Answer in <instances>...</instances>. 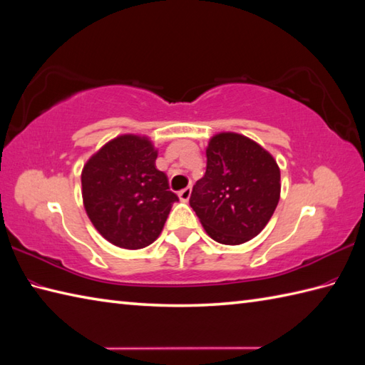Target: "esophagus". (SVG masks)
Returning <instances> with one entry per match:
<instances>
[{
  "mask_svg": "<svg viewBox=\"0 0 365 365\" xmlns=\"http://www.w3.org/2000/svg\"><path fill=\"white\" fill-rule=\"evenodd\" d=\"M179 197L182 202H188L190 197H191V188L188 186V188H183L182 191H179Z\"/></svg>",
  "mask_w": 365,
  "mask_h": 365,
  "instance_id": "1",
  "label": "esophagus"
}]
</instances>
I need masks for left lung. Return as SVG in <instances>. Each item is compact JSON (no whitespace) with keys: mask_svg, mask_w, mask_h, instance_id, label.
<instances>
[{"mask_svg":"<svg viewBox=\"0 0 365 365\" xmlns=\"http://www.w3.org/2000/svg\"><path fill=\"white\" fill-rule=\"evenodd\" d=\"M279 168L258 143L222 132L210 140L205 175L190 205L216 242L238 245L264 228L279 200Z\"/></svg>","mask_w":365,"mask_h":365,"instance_id":"8db88e82","label":"left lung"}]
</instances>
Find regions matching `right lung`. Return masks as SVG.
<instances>
[{
  "label": "right lung",
  "mask_w": 365,
  "mask_h": 365,
  "mask_svg": "<svg viewBox=\"0 0 365 365\" xmlns=\"http://www.w3.org/2000/svg\"><path fill=\"white\" fill-rule=\"evenodd\" d=\"M155 160L149 138L127 133L104 144L82 169V199L90 221L118 247L137 250L154 242L179 200Z\"/></svg>",
  "instance_id": "obj_1"
}]
</instances>
